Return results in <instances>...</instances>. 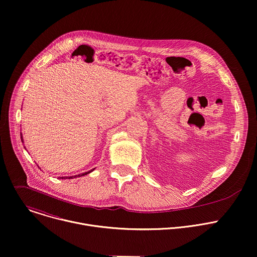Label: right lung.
Returning a JSON list of instances; mask_svg holds the SVG:
<instances>
[{"label": "right lung", "mask_w": 257, "mask_h": 257, "mask_svg": "<svg viewBox=\"0 0 257 257\" xmlns=\"http://www.w3.org/2000/svg\"><path fill=\"white\" fill-rule=\"evenodd\" d=\"M21 135H22V134H21ZM21 140H22V142H23V137H22V136H21ZM94 169H95V168H93L92 170H90V172H87V173H83V174H79V175L73 176V178H77V177L79 178V177H82V176H85V175H88V174H90L91 172H93V170H94ZM59 179H62V180H63V179H72V177H69V178H68V177H61V178H59Z\"/></svg>", "instance_id": "add662e5"}]
</instances>
